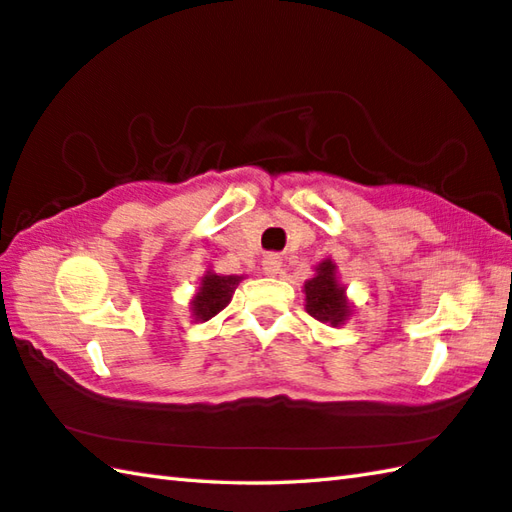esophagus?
Returning <instances> with one entry per match:
<instances>
[{"instance_id":"obj_1","label":"esophagus","mask_w":512,"mask_h":512,"mask_svg":"<svg viewBox=\"0 0 512 512\" xmlns=\"http://www.w3.org/2000/svg\"><path fill=\"white\" fill-rule=\"evenodd\" d=\"M280 267H283V263H280V256L278 254H267L263 258V271H265L267 276L280 274Z\"/></svg>"}]
</instances>
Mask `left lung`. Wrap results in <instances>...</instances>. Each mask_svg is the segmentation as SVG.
<instances>
[{
  "mask_svg": "<svg viewBox=\"0 0 512 512\" xmlns=\"http://www.w3.org/2000/svg\"><path fill=\"white\" fill-rule=\"evenodd\" d=\"M316 278L305 283V300L309 316L320 322H331L333 327L342 325V320L349 316V305L344 300V287L336 280V265L331 260L318 265Z\"/></svg>",
  "mask_w": 512,
  "mask_h": 512,
  "instance_id": "1",
  "label": "left lung"
}]
</instances>
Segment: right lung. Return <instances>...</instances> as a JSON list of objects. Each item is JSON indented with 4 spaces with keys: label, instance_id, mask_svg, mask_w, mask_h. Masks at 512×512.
<instances>
[{
    "label": "right lung",
    "instance_id": "right-lung-1",
    "mask_svg": "<svg viewBox=\"0 0 512 512\" xmlns=\"http://www.w3.org/2000/svg\"><path fill=\"white\" fill-rule=\"evenodd\" d=\"M238 280H241V276H218L210 271V274L203 278L196 298L192 300L196 320H210L218 311L225 309L227 302L232 300Z\"/></svg>",
    "mask_w": 512,
    "mask_h": 512
}]
</instances>
